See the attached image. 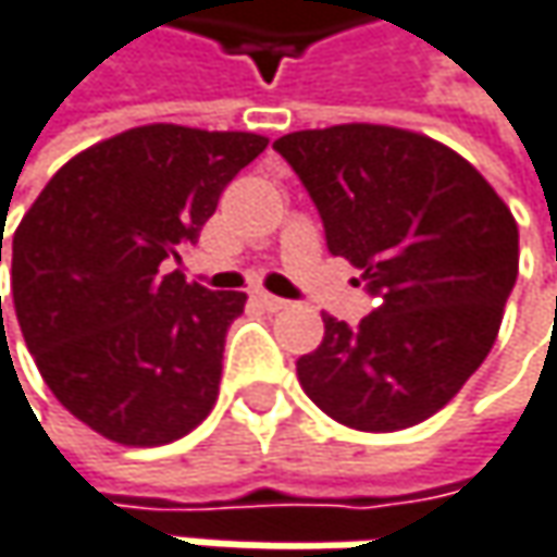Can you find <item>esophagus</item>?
I'll return each mask as SVG.
<instances>
[{"mask_svg":"<svg viewBox=\"0 0 557 557\" xmlns=\"http://www.w3.org/2000/svg\"><path fill=\"white\" fill-rule=\"evenodd\" d=\"M257 300L262 304V307H265V310H272V313H275V310H285V307H288V300L275 298V295H269V292H257Z\"/></svg>","mask_w":557,"mask_h":557,"instance_id":"obj_1","label":"esophagus"}]
</instances>
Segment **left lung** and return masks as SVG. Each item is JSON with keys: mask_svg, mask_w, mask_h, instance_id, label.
Wrapping results in <instances>:
<instances>
[{"mask_svg": "<svg viewBox=\"0 0 557 557\" xmlns=\"http://www.w3.org/2000/svg\"><path fill=\"white\" fill-rule=\"evenodd\" d=\"M307 186L333 257L380 304L323 317L304 393L355 431H403L444 409L495 345L520 269L504 199L462 154L412 129L342 123L272 145Z\"/></svg>", "mask_w": 557, "mask_h": 557, "instance_id": "8db88e82", "label": "left lung"}]
</instances>
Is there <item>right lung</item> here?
<instances>
[{
    "instance_id": "1",
    "label": "right lung",
    "mask_w": 557,
    "mask_h": 557,
    "mask_svg": "<svg viewBox=\"0 0 557 557\" xmlns=\"http://www.w3.org/2000/svg\"><path fill=\"white\" fill-rule=\"evenodd\" d=\"M265 145L257 133L136 126L65 161L21 219V336L53 396L100 437L161 447L212 412L247 295L186 282L168 259L199 240L221 189Z\"/></svg>"
}]
</instances>
